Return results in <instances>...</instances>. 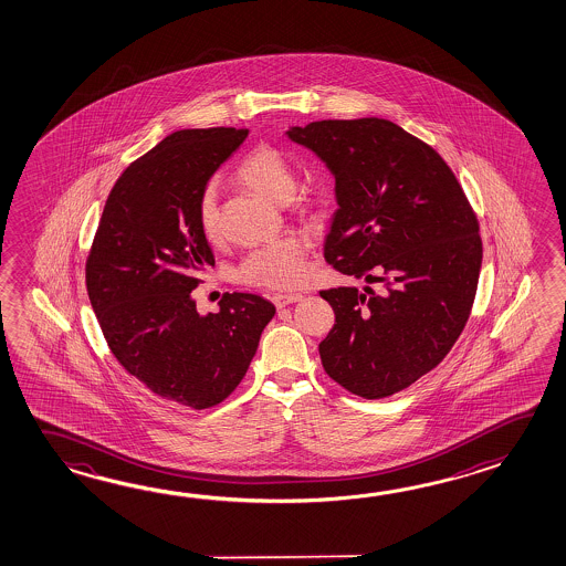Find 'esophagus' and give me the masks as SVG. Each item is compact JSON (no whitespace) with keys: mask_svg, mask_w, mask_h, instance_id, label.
I'll return each instance as SVG.
<instances>
[{"mask_svg":"<svg viewBox=\"0 0 566 566\" xmlns=\"http://www.w3.org/2000/svg\"><path fill=\"white\" fill-rule=\"evenodd\" d=\"M298 301H302L301 292H277V294L272 296V302L276 304L277 308H284V306Z\"/></svg>","mask_w":566,"mask_h":566,"instance_id":"obj_1","label":"esophagus"}]
</instances>
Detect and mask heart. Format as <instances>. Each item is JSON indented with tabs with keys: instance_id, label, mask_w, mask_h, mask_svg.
<instances>
[{
	"instance_id": "obj_1",
	"label": "heart",
	"mask_w": 566,
	"mask_h": 566,
	"mask_svg": "<svg viewBox=\"0 0 566 566\" xmlns=\"http://www.w3.org/2000/svg\"><path fill=\"white\" fill-rule=\"evenodd\" d=\"M235 175L243 185L254 189L255 193L276 203L289 201L296 187V179L289 159L280 150L268 145L252 150L240 163ZM197 223L209 242L218 238L220 221H218V197L213 187H206L199 197ZM306 254H308V238L302 233H286L274 242L255 248L245 255L238 268V277L245 284L264 286V289L298 286L308 274Z\"/></svg>"
}]
</instances>
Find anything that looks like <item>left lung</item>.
<instances>
[{
	"mask_svg": "<svg viewBox=\"0 0 566 566\" xmlns=\"http://www.w3.org/2000/svg\"><path fill=\"white\" fill-rule=\"evenodd\" d=\"M286 137L335 177L326 262L367 284L321 292L335 311L324 370L365 399L403 391L468 323L482 268L472 208L448 163L391 120H316Z\"/></svg>",
	"mask_w": 566,
	"mask_h": 566,
	"instance_id": "obj_1",
	"label": "left lung"
}]
</instances>
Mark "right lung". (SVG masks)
Wrapping results in <instances>:
<instances>
[{
    "instance_id": "add662e5",
    "label": "right lung",
    "mask_w": 566,
    "mask_h": 566,
    "mask_svg": "<svg viewBox=\"0 0 566 566\" xmlns=\"http://www.w3.org/2000/svg\"><path fill=\"white\" fill-rule=\"evenodd\" d=\"M248 128L177 130L130 163L106 199L86 262V289L116 360L163 399L208 409L250 367L276 306L258 294H223L199 314L191 290L216 264L197 223L209 179L240 149Z\"/></svg>"
}]
</instances>
